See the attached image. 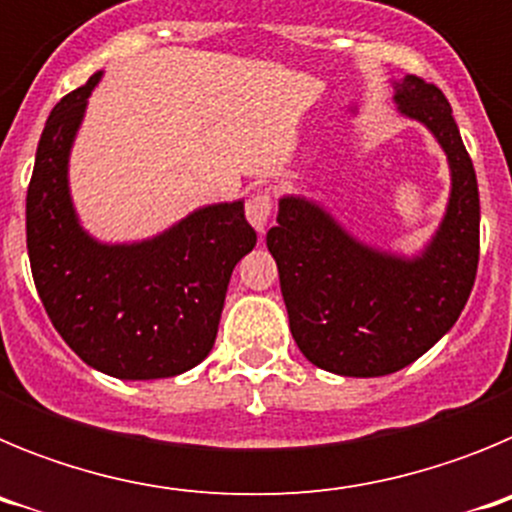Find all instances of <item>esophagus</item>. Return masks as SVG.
I'll return each instance as SVG.
<instances>
[{
	"instance_id": "1",
	"label": "esophagus",
	"mask_w": 512,
	"mask_h": 512,
	"mask_svg": "<svg viewBox=\"0 0 512 512\" xmlns=\"http://www.w3.org/2000/svg\"><path fill=\"white\" fill-rule=\"evenodd\" d=\"M271 210H274V202H271L269 189H256V192L246 200L248 223L259 230V233H264L266 223H269V217H271Z\"/></svg>"
}]
</instances>
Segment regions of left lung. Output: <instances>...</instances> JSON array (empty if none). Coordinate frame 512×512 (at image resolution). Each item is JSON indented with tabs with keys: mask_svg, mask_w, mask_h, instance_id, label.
Here are the masks:
<instances>
[{
	"mask_svg": "<svg viewBox=\"0 0 512 512\" xmlns=\"http://www.w3.org/2000/svg\"><path fill=\"white\" fill-rule=\"evenodd\" d=\"M400 112L428 125L451 164V200L420 259L361 246L318 205L284 197L266 246L277 261L289 330L325 372L384 377L413 364L459 320L479 264V192L449 99L408 74Z\"/></svg>",
	"mask_w": 512,
	"mask_h": 512,
	"instance_id": "left-lung-1",
	"label": "left lung"
}]
</instances>
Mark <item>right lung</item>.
<instances>
[{
	"instance_id": "add662e5",
	"label": "right lung",
	"mask_w": 512,
	"mask_h": 512,
	"mask_svg": "<svg viewBox=\"0 0 512 512\" xmlns=\"http://www.w3.org/2000/svg\"><path fill=\"white\" fill-rule=\"evenodd\" d=\"M102 74L53 107L27 187V253L53 328L81 361L117 379L176 377L210 354L235 264L256 246L243 202L212 205L138 246L79 228L66 164Z\"/></svg>"
}]
</instances>
